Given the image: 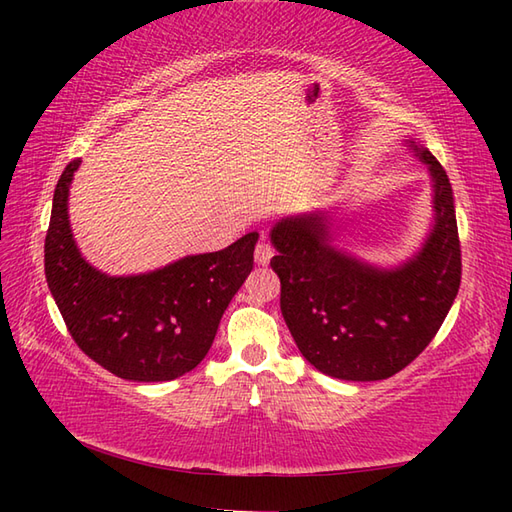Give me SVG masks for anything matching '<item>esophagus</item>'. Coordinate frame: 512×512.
<instances>
[{
    "instance_id": "esophagus-1",
    "label": "esophagus",
    "mask_w": 512,
    "mask_h": 512,
    "mask_svg": "<svg viewBox=\"0 0 512 512\" xmlns=\"http://www.w3.org/2000/svg\"><path fill=\"white\" fill-rule=\"evenodd\" d=\"M273 255H275V250H273V246H270L268 239L266 237L259 239V244L255 246V262L259 266H266V264H270Z\"/></svg>"
}]
</instances>
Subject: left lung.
I'll return each instance as SVG.
<instances>
[{
  "label": "left lung",
  "mask_w": 512,
  "mask_h": 512,
  "mask_svg": "<svg viewBox=\"0 0 512 512\" xmlns=\"http://www.w3.org/2000/svg\"><path fill=\"white\" fill-rule=\"evenodd\" d=\"M429 171L433 217L416 253L394 266L369 264L334 244L330 211L281 217L270 228L281 314L299 352L325 376L385 380L407 367L458 297L462 259L447 171L405 140Z\"/></svg>",
  "instance_id": "8db88e82"
}]
</instances>
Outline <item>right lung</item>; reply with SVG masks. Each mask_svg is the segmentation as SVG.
Segmentation results:
<instances>
[{"instance_id":"obj_1","label":"right lung","mask_w":512,"mask_h":512,"mask_svg":"<svg viewBox=\"0 0 512 512\" xmlns=\"http://www.w3.org/2000/svg\"><path fill=\"white\" fill-rule=\"evenodd\" d=\"M72 160L57 182L46 235V281L76 345L118 378L162 383L209 354L217 325L253 270L257 233L224 250L187 255L138 275H107L74 242L68 195Z\"/></svg>"}]
</instances>
